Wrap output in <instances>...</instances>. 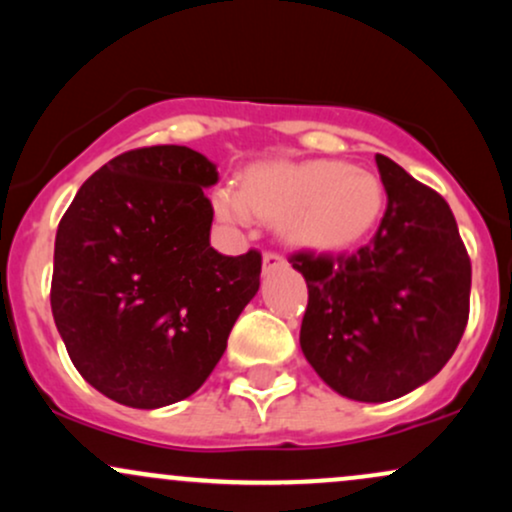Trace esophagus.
<instances>
[{
  "label": "esophagus",
  "mask_w": 512,
  "mask_h": 512,
  "mask_svg": "<svg viewBox=\"0 0 512 512\" xmlns=\"http://www.w3.org/2000/svg\"><path fill=\"white\" fill-rule=\"evenodd\" d=\"M262 264H264V272H269V269H276V267H284L286 260L279 255V252H264L262 257Z\"/></svg>",
  "instance_id": "esophagus-1"
}]
</instances>
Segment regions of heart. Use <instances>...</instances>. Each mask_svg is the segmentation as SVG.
Masks as SVG:
<instances>
[{"label": "heart", "mask_w": 512, "mask_h": 512, "mask_svg": "<svg viewBox=\"0 0 512 512\" xmlns=\"http://www.w3.org/2000/svg\"><path fill=\"white\" fill-rule=\"evenodd\" d=\"M219 221L248 228L255 214L284 219L296 243L337 248L363 238L383 214L378 175L337 161L276 163L252 170L243 190L223 185L211 197Z\"/></svg>", "instance_id": "obj_1"}]
</instances>
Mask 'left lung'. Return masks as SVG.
I'll return each mask as SVG.
<instances>
[{
	"instance_id": "1",
	"label": "left lung",
	"mask_w": 512,
	"mask_h": 512,
	"mask_svg": "<svg viewBox=\"0 0 512 512\" xmlns=\"http://www.w3.org/2000/svg\"><path fill=\"white\" fill-rule=\"evenodd\" d=\"M387 209L351 255L298 252L308 284L301 349L315 373L356 402H390L450 361L469 317L472 264L443 197L378 154Z\"/></svg>"
}]
</instances>
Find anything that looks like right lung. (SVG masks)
<instances>
[{
  "mask_svg": "<svg viewBox=\"0 0 512 512\" xmlns=\"http://www.w3.org/2000/svg\"><path fill=\"white\" fill-rule=\"evenodd\" d=\"M216 182L199 151L146 146L98 168L62 216L52 317L81 378L113 402L158 409L197 392L260 289V252L211 248Z\"/></svg>",
  "mask_w": 512,
  "mask_h": 512,
  "instance_id": "right-lung-1",
  "label": "right lung"
}]
</instances>
